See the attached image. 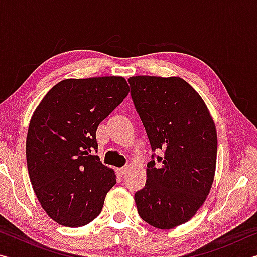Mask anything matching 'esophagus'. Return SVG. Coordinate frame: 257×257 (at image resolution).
Masks as SVG:
<instances>
[{"label":"esophagus","mask_w":257,"mask_h":257,"mask_svg":"<svg viewBox=\"0 0 257 257\" xmlns=\"http://www.w3.org/2000/svg\"><path fill=\"white\" fill-rule=\"evenodd\" d=\"M127 170H128V168L127 167H123V168H119V169H116V172H118V175L119 176H123L125 172H127Z\"/></svg>","instance_id":"esophagus-1"}]
</instances>
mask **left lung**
<instances>
[{"label":"left lung","instance_id":"obj_1","mask_svg":"<svg viewBox=\"0 0 257 257\" xmlns=\"http://www.w3.org/2000/svg\"><path fill=\"white\" fill-rule=\"evenodd\" d=\"M128 82L153 151L146 184L135 193L138 214L152 227L172 229L195 215L211 189L215 124L202 97L181 78L136 76Z\"/></svg>","mask_w":257,"mask_h":257}]
</instances>
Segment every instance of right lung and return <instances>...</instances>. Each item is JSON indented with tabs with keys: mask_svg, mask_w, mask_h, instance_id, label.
I'll list each match as a JSON object with an SVG mask.
<instances>
[{
	"mask_svg": "<svg viewBox=\"0 0 257 257\" xmlns=\"http://www.w3.org/2000/svg\"><path fill=\"white\" fill-rule=\"evenodd\" d=\"M129 93L122 77L60 81L30 120L26 158L30 182L55 222L77 228L92 222L116 184L97 155L98 124Z\"/></svg>",
	"mask_w": 257,
	"mask_h": 257,
	"instance_id": "add662e5",
	"label": "right lung"
}]
</instances>
